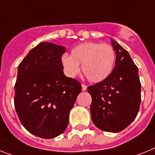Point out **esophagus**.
Listing matches in <instances>:
<instances>
[{"label": "esophagus", "instance_id": "34e87169", "mask_svg": "<svg viewBox=\"0 0 155 155\" xmlns=\"http://www.w3.org/2000/svg\"><path fill=\"white\" fill-rule=\"evenodd\" d=\"M87 86L84 85V84H82V91H87Z\"/></svg>", "mask_w": 155, "mask_h": 155}]
</instances>
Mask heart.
I'll return each mask as SVG.
<instances>
[{"mask_svg":"<svg viewBox=\"0 0 155 155\" xmlns=\"http://www.w3.org/2000/svg\"><path fill=\"white\" fill-rule=\"evenodd\" d=\"M61 64L66 74L73 77L82 71L89 81L100 83L112 72L115 61L114 48L107 44L86 42L72 48L71 56L62 55Z\"/></svg>","mask_w":155,"mask_h":155,"instance_id":"1","label":"heart"}]
</instances>
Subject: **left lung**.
<instances>
[{
    "label": "left lung",
    "instance_id": "8db88e82",
    "mask_svg": "<svg viewBox=\"0 0 155 155\" xmlns=\"http://www.w3.org/2000/svg\"><path fill=\"white\" fill-rule=\"evenodd\" d=\"M115 66L104 81L87 88L91 95V119L100 130L118 133L137 117L141 101L138 68L127 51L114 40Z\"/></svg>",
    "mask_w": 155,
    "mask_h": 155
}]
</instances>
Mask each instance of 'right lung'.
I'll list each match as a JSON object with an SVG mask.
<instances>
[{"label": "right lung", "instance_id": "add662e5", "mask_svg": "<svg viewBox=\"0 0 155 155\" xmlns=\"http://www.w3.org/2000/svg\"><path fill=\"white\" fill-rule=\"evenodd\" d=\"M65 48L41 42L18 67L15 85V111L22 126L33 135L51 139L61 134L82 91L81 84L64 75L61 58Z\"/></svg>", "mask_w": 155, "mask_h": 155}]
</instances>
